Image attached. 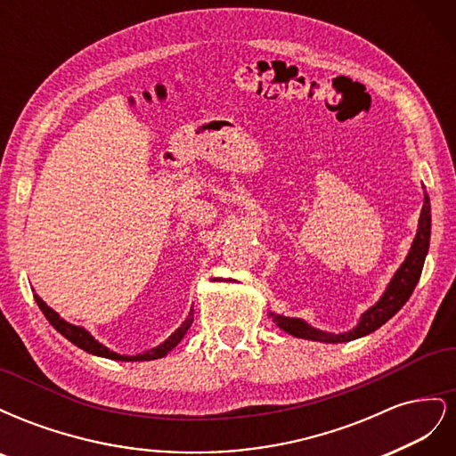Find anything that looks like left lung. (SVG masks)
I'll return each mask as SVG.
<instances>
[{
  "label": "left lung",
  "mask_w": 456,
  "mask_h": 456,
  "mask_svg": "<svg viewBox=\"0 0 456 456\" xmlns=\"http://www.w3.org/2000/svg\"><path fill=\"white\" fill-rule=\"evenodd\" d=\"M430 228H432V215H430V198L428 194L424 196V205H422V213L419 220V232L417 238L411 245V251L405 258V262L395 272L392 278L388 289L382 295V298L377 302L375 306L369 308L363 315L360 323H357L355 329L348 330V333L342 335H333V333H323V330H317L305 323L302 320H295V317H283V315H275L272 314L273 322L278 323L280 329H283L285 333L298 337V338H308V340H320V342H348L354 338L365 337L372 330H377L380 325L390 320L394 314L402 310V306L409 300V297L415 291V287L420 280L422 266H424V258L428 253V247H430Z\"/></svg>",
  "instance_id": "obj_1"
}]
</instances>
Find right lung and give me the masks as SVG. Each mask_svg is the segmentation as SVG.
I'll return each instance as SVG.
<instances>
[{"mask_svg": "<svg viewBox=\"0 0 456 456\" xmlns=\"http://www.w3.org/2000/svg\"><path fill=\"white\" fill-rule=\"evenodd\" d=\"M34 298H36V302H37L39 310L44 312V315L47 317V322H49L54 329H57L62 337H66L68 340L74 342L77 348L86 350V352H89V354H94V355L108 357V360H118V362H150V360H159V357L167 355V352H171V350L176 346V344L183 340V337L186 335V330L190 329L191 322H194V314H191L194 310H190V315L186 317V322H184L181 327H178L167 340H165L163 344H159V346L151 348V350H148V352H144V354L121 355V354H116V352H112L110 348L102 346V344H101L99 340H94L84 327H77V325H72V323L64 322L62 317H61L57 312H54L53 308H49V306L45 305V302L41 300L36 293H34Z\"/></svg>", "mask_w": 456, "mask_h": 456, "instance_id": "1", "label": "right lung"}]
</instances>
